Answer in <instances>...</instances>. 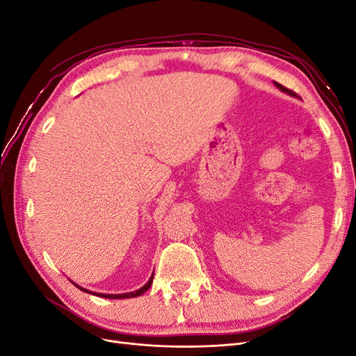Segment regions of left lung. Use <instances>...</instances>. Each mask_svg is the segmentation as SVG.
Returning <instances> with one entry per match:
<instances>
[{
	"label": "left lung",
	"instance_id": "8db88e82",
	"mask_svg": "<svg viewBox=\"0 0 356 356\" xmlns=\"http://www.w3.org/2000/svg\"><path fill=\"white\" fill-rule=\"evenodd\" d=\"M273 83H275V86H276V88H277L279 90H282L284 93H286V95H289V96H294V98H298V99H300V96H298L297 93H294L293 90H289V89L284 88V86H282V84H279V83H276V81H273Z\"/></svg>",
	"mask_w": 356,
	"mask_h": 356
}]
</instances>
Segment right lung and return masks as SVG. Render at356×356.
Here are the masks:
<instances>
[{"mask_svg":"<svg viewBox=\"0 0 356 356\" xmlns=\"http://www.w3.org/2000/svg\"><path fill=\"white\" fill-rule=\"evenodd\" d=\"M153 277H154V273L152 275V277L148 279V282L144 285V286H141L139 289H136V291H132V293H124V294H102V293H93V291H89V289H86V288H83V286H79L77 284H74L72 281V284L77 286L79 289H81V291H84V293H89V294H93V296H98V297H104V298H134V297H138V296H143L145 291L152 286V284H153Z\"/></svg>","mask_w":356,"mask_h":356,"instance_id":"1","label":"right lung"}]
</instances>
